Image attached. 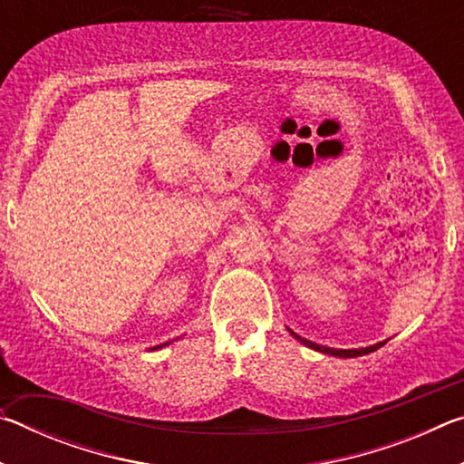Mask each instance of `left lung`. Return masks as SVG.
I'll use <instances>...</instances> for the list:
<instances>
[{
  "label": "left lung",
  "instance_id": "obj_1",
  "mask_svg": "<svg viewBox=\"0 0 464 464\" xmlns=\"http://www.w3.org/2000/svg\"><path fill=\"white\" fill-rule=\"evenodd\" d=\"M298 342L301 343H304V345H309V348H313V350H317V352H325V354H332V356H340V358H356V356H364V354H371V352H374V350H379L381 345L384 343V342H381V343H374V345H371V348H360V350H334V348H325V345H319V343H313V342H309V340H304V337H301V335H296V334H293Z\"/></svg>",
  "mask_w": 464,
  "mask_h": 464
}]
</instances>
